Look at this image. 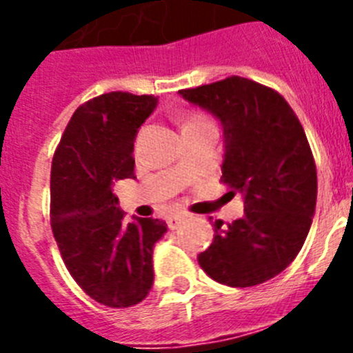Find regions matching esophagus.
<instances>
[{"label":"esophagus","instance_id":"esophagus-1","mask_svg":"<svg viewBox=\"0 0 353 353\" xmlns=\"http://www.w3.org/2000/svg\"><path fill=\"white\" fill-rule=\"evenodd\" d=\"M182 221H183V215L182 214L170 215V217H168V219H166L168 228H170V230H174V228L180 226V223H182Z\"/></svg>","mask_w":353,"mask_h":353}]
</instances>
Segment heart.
Listing matches in <instances>:
<instances>
[{
	"label": "heart",
	"mask_w": 353,
	"mask_h": 353,
	"mask_svg": "<svg viewBox=\"0 0 353 353\" xmlns=\"http://www.w3.org/2000/svg\"><path fill=\"white\" fill-rule=\"evenodd\" d=\"M194 118H201V117H194Z\"/></svg>",
	"instance_id": "1"
}]
</instances>
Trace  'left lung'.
<instances>
[{"instance_id": "1", "label": "left lung", "mask_w": 353, "mask_h": 353, "mask_svg": "<svg viewBox=\"0 0 353 353\" xmlns=\"http://www.w3.org/2000/svg\"><path fill=\"white\" fill-rule=\"evenodd\" d=\"M179 93L221 120V182L244 198L242 219L215 221L199 267L233 288L269 281L295 260L316 207V166L301 121L276 90L240 76Z\"/></svg>"}]
</instances>
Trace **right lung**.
<instances>
[{"mask_svg": "<svg viewBox=\"0 0 353 353\" xmlns=\"http://www.w3.org/2000/svg\"><path fill=\"white\" fill-rule=\"evenodd\" d=\"M157 97L111 92L72 114L51 166V228L63 263L93 301L139 304L154 285V245L166 223L125 224L113 185L134 176V139Z\"/></svg>", "mask_w": 353, "mask_h": 353, "instance_id": "add662e5", "label": "right lung"}]
</instances>
